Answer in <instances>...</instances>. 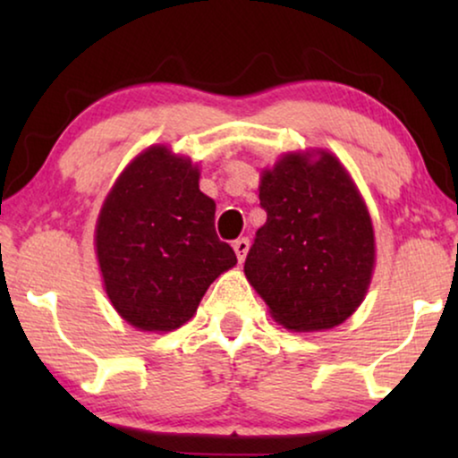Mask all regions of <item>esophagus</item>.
Masks as SVG:
<instances>
[{
    "label": "esophagus",
    "instance_id": "34e87169",
    "mask_svg": "<svg viewBox=\"0 0 458 458\" xmlns=\"http://www.w3.org/2000/svg\"><path fill=\"white\" fill-rule=\"evenodd\" d=\"M233 250H235L237 260L243 262V260H246V254H248V250H250V242L246 240V237H242V240H237L233 243Z\"/></svg>",
    "mask_w": 458,
    "mask_h": 458
}]
</instances>
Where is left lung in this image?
I'll return each instance as SVG.
<instances>
[{
  "label": "left lung",
  "instance_id": "left-lung-1",
  "mask_svg": "<svg viewBox=\"0 0 458 458\" xmlns=\"http://www.w3.org/2000/svg\"><path fill=\"white\" fill-rule=\"evenodd\" d=\"M267 223L243 273L275 323L298 334L342 325L365 300L375 231L352 174L325 148L281 154L260 171Z\"/></svg>",
  "mask_w": 458,
  "mask_h": 458
}]
</instances>
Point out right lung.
Returning a JSON list of instances; mask_svg holds the SVG:
<instances>
[{"mask_svg":"<svg viewBox=\"0 0 458 458\" xmlns=\"http://www.w3.org/2000/svg\"><path fill=\"white\" fill-rule=\"evenodd\" d=\"M215 199L190 156L154 143L118 174L99 208L96 259L118 317L168 334L196 315L206 290L237 265L215 233Z\"/></svg>","mask_w":458,"mask_h":458,"instance_id":"1","label":"right lung"}]
</instances>
